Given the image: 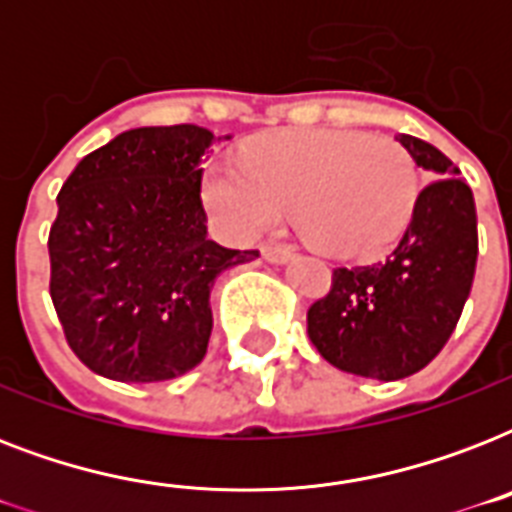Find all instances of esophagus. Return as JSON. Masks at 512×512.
<instances>
[{
  "label": "esophagus",
  "mask_w": 512,
  "mask_h": 512,
  "mask_svg": "<svg viewBox=\"0 0 512 512\" xmlns=\"http://www.w3.org/2000/svg\"><path fill=\"white\" fill-rule=\"evenodd\" d=\"M260 255H263V260H268V263H287L289 257H292V249H287V247H263V249H260Z\"/></svg>",
  "instance_id": "esophagus-1"
}]
</instances>
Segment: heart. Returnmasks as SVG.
<instances>
[{"label": "heart", "instance_id": "heart-1", "mask_svg": "<svg viewBox=\"0 0 512 512\" xmlns=\"http://www.w3.org/2000/svg\"><path fill=\"white\" fill-rule=\"evenodd\" d=\"M417 170L390 138L350 130H284L252 140L241 164L204 172L201 199L220 231L252 241L289 215L332 257L382 255L417 207Z\"/></svg>", "mask_w": 512, "mask_h": 512}]
</instances>
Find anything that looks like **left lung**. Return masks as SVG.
Listing matches in <instances>:
<instances>
[{"label": "left lung", "mask_w": 512, "mask_h": 512, "mask_svg": "<svg viewBox=\"0 0 512 512\" xmlns=\"http://www.w3.org/2000/svg\"><path fill=\"white\" fill-rule=\"evenodd\" d=\"M436 177L417 196L398 247L372 265L335 268L332 289L308 308V337L342 372L404 380L441 353L462 316L478 257L476 204L436 146L398 135Z\"/></svg>", "instance_id": "1"}]
</instances>
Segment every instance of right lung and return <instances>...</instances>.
I'll list each match as a JSON object with an SVG mask.
<instances>
[{
    "mask_svg": "<svg viewBox=\"0 0 512 512\" xmlns=\"http://www.w3.org/2000/svg\"><path fill=\"white\" fill-rule=\"evenodd\" d=\"M212 140L196 124L127 130L60 188L50 297L68 345L95 374L162 382L191 372L212 335V284L257 257L207 239L201 156Z\"/></svg>",
    "mask_w": 512,
    "mask_h": 512,
    "instance_id": "add662e5",
    "label": "right lung"
}]
</instances>
